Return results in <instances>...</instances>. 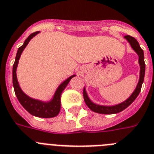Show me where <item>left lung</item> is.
<instances>
[{"label":"left lung","instance_id":"1","mask_svg":"<svg viewBox=\"0 0 154 154\" xmlns=\"http://www.w3.org/2000/svg\"><path fill=\"white\" fill-rule=\"evenodd\" d=\"M125 38L128 40V42L130 43L131 46L134 49L136 53L139 56V63L140 66V81H139L138 85L136 87V90L134 91L130 97L125 101L124 102L119 104V105H114V106H103V105H98L96 104H94L88 97V94L86 93L85 89H84L83 91V95H84V99H85V103H86L87 106L94 112H97L100 114H116V113H119V112L123 111L128 106L132 104L133 101H135L137 96L139 95L140 91H141L142 85L144 81V76H145V62H144V53L143 50L141 49V47L139 45V42H137V40L133 37L130 36V35H125Z\"/></svg>","mask_w":154,"mask_h":154}]
</instances>
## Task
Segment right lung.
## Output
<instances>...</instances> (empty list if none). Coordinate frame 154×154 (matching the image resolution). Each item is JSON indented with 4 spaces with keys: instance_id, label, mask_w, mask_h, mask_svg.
Segmentation results:
<instances>
[{
    "instance_id": "obj_1",
    "label": "right lung",
    "mask_w": 154,
    "mask_h": 154,
    "mask_svg": "<svg viewBox=\"0 0 154 154\" xmlns=\"http://www.w3.org/2000/svg\"><path fill=\"white\" fill-rule=\"evenodd\" d=\"M39 32H35L26 38L24 44L21 45V47L18 48L17 54H16L15 61L13 65V71H12V77H13V87H14V90L15 92L16 97L21 103V105L24 107L25 110L32 115L34 116L40 118H53L57 116L59 114V112L60 111V96L62 94L63 91L65 89L68 83L71 80L72 77H73L75 75H73L69 77V78L66 79V81L62 83L59 88H57V91L55 93L54 97L52 99V101L49 102H42V101H38V100H35L28 97L25 93H24L21 89L20 88L19 85H18V81H17V76H16V69L18 66V60L21 57V54L22 51L24 50L26 45L29 42L32 38L36 35Z\"/></svg>"
}]
</instances>
